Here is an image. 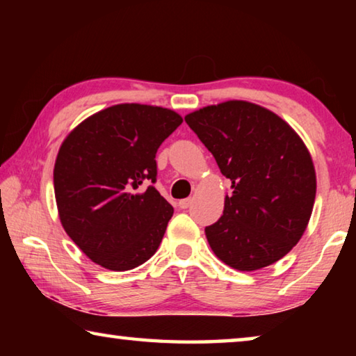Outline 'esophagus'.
Returning a JSON list of instances; mask_svg holds the SVG:
<instances>
[{
	"label": "esophagus",
	"mask_w": 356,
	"mask_h": 356,
	"mask_svg": "<svg viewBox=\"0 0 356 356\" xmlns=\"http://www.w3.org/2000/svg\"><path fill=\"white\" fill-rule=\"evenodd\" d=\"M190 204H191V200H190V197H186V200H180L179 201V207L180 209H188Z\"/></svg>",
	"instance_id": "esophagus-1"
}]
</instances>
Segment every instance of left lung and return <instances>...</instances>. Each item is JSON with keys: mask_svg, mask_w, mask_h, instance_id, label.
Here are the masks:
<instances>
[{"mask_svg": "<svg viewBox=\"0 0 356 356\" xmlns=\"http://www.w3.org/2000/svg\"><path fill=\"white\" fill-rule=\"evenodd\" d=\"M231 180L221 218L206 227L212 251L229 267L252 272L291 251L316 200V171L305 143L280 116L243 100L185 116Z\"/></svg>", "mask_w": 356, "mask_h": 356, "instance_id": "left-lung-1", "label": "left lung"}]
</instances>
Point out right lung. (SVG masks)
<instances>
[{
  "mask_svg": "<svg viewBox=\"0 0 356 356\" xmlns=\"http://www.w3.org/2000/svg\"><path fill=\"white\" fill-rule=\"evenodd\" d=\"M180 124L166 108L120 104L64 140L53 171L59 220L92 262L125 272L159 250L174 209L152 185L155 155Z\"/></svg>",
  "mask_w": 356,
  "mask_h": 356,
  "instance_id": "add662e5",
  "label": "right lung"
}]
</instances>
